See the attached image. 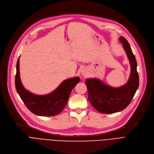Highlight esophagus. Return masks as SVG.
Listing matches in <instances>:
<instances>
[{"mask_svg": "<svg viewBox=\"0 0 154 154\" xmlns=\"http://www.w3.org/2000/svg\"><path fill=\"white\" fill-rule=\"evenodd\" d=\"M81 73H82V75L83 76H86V75H87L86 71L85 69H83L82 70V71H81Z\"/></svg>", "mask_w": 154, "mask_h": 154, "instance_id": "34e87169", "label": "esophagus"}]
</instances>
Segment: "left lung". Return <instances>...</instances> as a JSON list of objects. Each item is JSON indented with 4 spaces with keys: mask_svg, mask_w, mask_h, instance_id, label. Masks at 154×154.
Wrapping results in <instances>:
<instances>
[{
    "mask_svg": "<svg viewBox=\"0 0 154 154\" xmlns=\"http://www.w3.org/2000/svg\"><path fill=\"white\" fill-rule=\"evenodd\" d=\"M130 63L131 72L128 82L119 88L105 84L97 78L86 79L85 83L88 92V100L92 106L102 113H113L122 111L131 102L138 88L139 78L137 70V64L127 39L120 37Z\"/></svg>",
    "mask_w": 154,
    "mask_h": 154,
    "instance_id": "1",
    "label": "left lung"
}]
</instances>
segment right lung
Instances as JSON below:
<instances>
[{"mask_svg":"<svg viewBox=\"0 0 154 154\" xmlns=\"http://www.w3.org/2000/svg\"><path fill=\"white\" fill-rule=\"evenodd\" d=\"M79 80L78 77L66 79L51 93L37 95L25 89L22 84L19 72V58L16 64V90L27 108L36 115L54 116L60 113L67 104L72 90L79 82Z\"/></svg>","mask_w":154,"mask_h":154,"instance_id":"right-lung-1","label":"right lung"}]
</instances>
